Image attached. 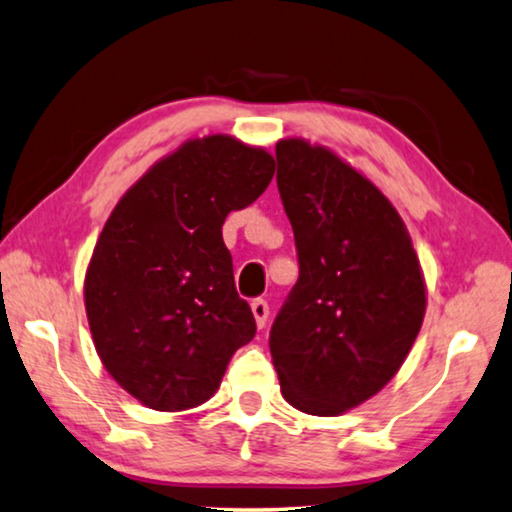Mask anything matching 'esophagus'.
Wrapping results in <instances>:
<instances>
[{
  "mask_svg": "<svg viewBox=\"0 0 512 512\" xmlns=\"http://www.w3.org/2000/svg\"><path fill=\"white\" fill-rule=\"evenodd\" d=\"M250 310H253L259 329H264L266 319H269V303H266L264 299H255L253 303H250Z\"/></svg>",
  "mask_w": 512,
  "mask_h": 512,
  "instance_id": "obj_1",
  "label": "esophagus"
}]
</instances>
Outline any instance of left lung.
I'll return each mask as SVG.
<instances>
[{
  "instance_id": "1",
  "label": "left lung",
  "mask_w": 512,
  "mask_h": 512,
  "mask_svg": "<svg viewBox=\"0 0 512 512\" xmlns=\"http://www.w3.org/2000/svg\"><path fill=\"white\" fill-rule=\"evenodd\" d=\"M299 280L269 347L292 407L335 416L381 391L425 315L421 264L398 211L354 167L303 140L276 144Z\"/></svg>"
}]
</instances>
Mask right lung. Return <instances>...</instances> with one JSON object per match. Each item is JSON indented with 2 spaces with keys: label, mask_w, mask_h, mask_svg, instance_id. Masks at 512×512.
<instances>
[{
  "label": "right lung",
  "mask_w": 512,
  "mask_h": 512,
  "mask_svg": "<svg viewBox=\"0 0 512 512\" xmlns=\"http://www.w3.org/2000/svg\"><path fill=\"white\" fill-rule=\"evenodd\" d=\"M276 172L271 154L227 135L190 140L121 197L85 278V305L105 370L158 411L207 402L236 349L255 338L223 241Z\"/></svg>",
  "instance_id": "1"
}]
</instances>
